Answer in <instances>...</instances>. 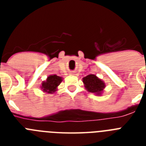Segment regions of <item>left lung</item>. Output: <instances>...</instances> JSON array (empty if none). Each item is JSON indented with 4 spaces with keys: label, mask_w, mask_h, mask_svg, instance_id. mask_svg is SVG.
Returning a JSON list of instances; mask_svg holds the SVG:
<instances>
[{
    "label": "left lung",
    "mask_w": 146,
    "mask_h": 146,
    "mask_svg": "<svg viewBox=\"0 0 146 146\" xmlns=\"http://www.w3.org/2000/svg\"><path fill=\"white\" fill-rule=\"evenodd\" d=\"M85 88L88 92L101 96L105 88V82L95 74H88L82 78Z\"/></svg>",
    "instance_id": "8db88e82"
}]
</instances>
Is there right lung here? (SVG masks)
<instances>
[{
	"label": "right lung",
	"instance_id": "right-lung-1",
	"mask_svg": "<svg viewBox=\"0 0 146 146\" xmlns=\"http://www.w3.org/2000/svg\"><path fill=\"white\" fill-rule=\"evenodd\" d=\"M63 81V77L56 74H51L47 77L46 80L43 81L41 86V89L44 93L54 94L58 91V87Z\"/></svg>",
	"mask_w": 146,
	"mask_h": 146
}]
</instances>
